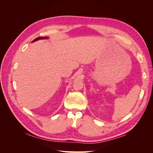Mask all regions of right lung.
Listing matches in <instances>:
<instances>
[{"label": "right lung", "instance_id": "1", "mask_svg": "<svg viewBox=\"0 0 153 153\" xmlns=\"http://www.w3.org/2000/svg\"><path fill=\"white\" fill-rule=\"evenodd\" d=\"M47 37H39V38H37L36 39H35L34 41H32V42H34L36 41H38L39 39H47Z\"/></svg>", "mask_w": 153, "mask_h": 153}]
</instances>
